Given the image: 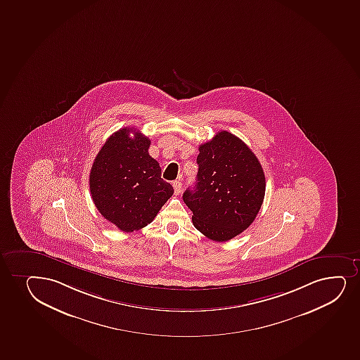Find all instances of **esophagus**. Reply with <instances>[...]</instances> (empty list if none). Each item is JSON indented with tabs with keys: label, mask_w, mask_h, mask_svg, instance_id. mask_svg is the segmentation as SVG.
I'll list each match as a JSON object with an SVG mask.
<instances>
[{
	"label": "esophagus",
	"mask_w": 360,
	"mask_h": 360,
	"mask_svg": "<svg viewBox=\"0 0 360 360\" xmlns=\"http://www.w3.org/2000/svg\"><path fill=\"white\" fill-rule=\"evenodd\" d=\"M174 192H175V195H179L180 192H181L182 188V182L180 180H175L173 182Z\"/></svg>",
	"instance_id": "obj_1"
}]
</instances>
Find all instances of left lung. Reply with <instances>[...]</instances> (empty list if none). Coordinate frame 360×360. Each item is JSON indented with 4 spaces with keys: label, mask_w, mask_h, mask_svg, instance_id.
Instances as JSON below:
<instances>
[{
    "label": "left lung",
    "mask_w": 360,
    "mask_h": 360,
    "mask_svg": "<svg viewBox=\"0 0 360 360\" xmlns=\"http://www.w3.org/2000/svg\"><path fill=\"white\" fill-rule=\"evenodd\" d=\"M198 174L184 202L195 227L214 241H228L250 227L265 195V176L256 155L238 136L221 131L199 146Z\"/></svg>",
    "instance_id": "obj_1"
}]
</instances>
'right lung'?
Segmentation results:
<instances>
[{"mask_svg": "<svg viewBox=\"0 0 360 360\" xmlns=\"http://www.w3.org/2000/svg\"><path fill=\"white\" fill-rule=\"evenodd\" d=\"M150 143L134 127L119 129L99 150L90 172L96 207L127 233L151 224L174 193L173 186L161 178L160 163L149 155Z\"/></svg>", "mask_w": 360, "mask_h": 360, "instance_id": "obj_1", "label": "right lung"}]
</instances>
